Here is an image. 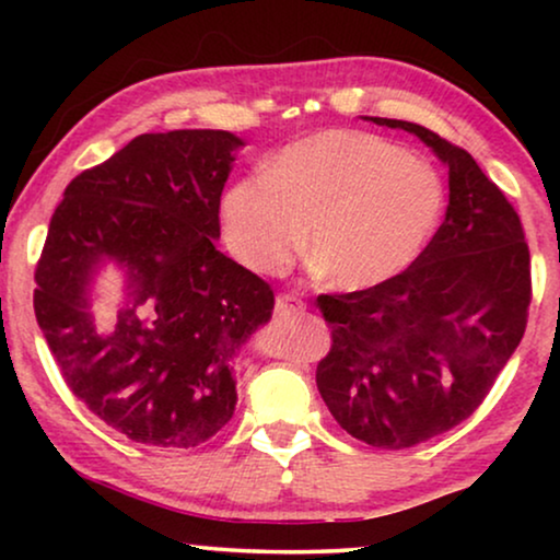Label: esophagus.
Instances as JSON below:
<instances>
[{
  "label": "esophagus",
  "instance_id": "obj_1",
  "mask_svg": "<svg viewBox=\"0 0 560 560\" xmlns=\"http://www.w3.org/2000/svg\"><path fill=\"white\" fill-rule=\"evenodd\" d=\"M303 301H298L295 295H288L282 293L275 298V316L278 318H288V316H295V313H303Z\"/></svg>",
  "mask_w": 560,
  "mask_h": 560
}]
</instances>
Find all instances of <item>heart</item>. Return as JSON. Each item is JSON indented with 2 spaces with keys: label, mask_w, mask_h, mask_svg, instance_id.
<instances>
[{
  "label": "heart",
  "mask_w": 560,
  "mask_h": 560,
  "mask_svg": "<svg viewBox=\"0 0 560 560\" xmlns=\"http://www.w3.org/2000/svg\"><path fill=\"white\" fill-rule=\"evenodd\" d=\"M443 183L431 163L354 129H326L288 144L259 178L221 198L232 255L272 275L293 262L308 229V259L336 290L397 278L439 229Z\"/></svg>",
  "instance_id": "b5f03b06"
}]
</instances>
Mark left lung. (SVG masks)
Segmentation results:
<instances>
[{
	"label": "left lung",
	"mask_w": 560,
	"mask_h": 560,
	"mask_svg": "<svg viewBox=\"0 0 560 560\" xmlns=\"http://www.w3.org/2000/svg\"><path fill=\"white\" fill-rule=\"evenodd\" d=\"M366 119L416 135L448 167L446 219L408 270L318 295L334 339L318 393L349 435L395 451L451 431L485 400L525 334L530 252L469 152L412 121Z\"/></svg>",
	"instance_id": "8db88e82"
}]
</instances>
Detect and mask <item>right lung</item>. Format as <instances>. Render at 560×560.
Instances as JSON below:
<instances>
[{"label":"right lung","instance_id":"right-lung-1","mask_svg":"<svg viewBox=\"0 0 560 560\" xmlns=\"http://www.w3.org/2000/svg\"><path fill=\"white\" fill-rule=\"evenodd\" d=\"M244 140L224 129L135 137L68 183L35 270V318L73 395L129 441L190 448L234 416L236 357L272 316L265 280L217 249L221 190ZM126 275L96 325L93 280Z\"/></svg>","mask_w":560,"mask_h":560}]
</instances>
